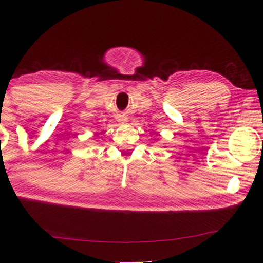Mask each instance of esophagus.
I'll return each mask as SVG.
<instances>
[{
    "label": "esophagus",
    "mask_w": 263,
    "mask_h": 263,
    "mask_svg": "<svg viewBox=\"0 0 263 263\" xmlns=\"http://www.w3.org/2000/svg\"><path fill=\"white\" fill-rule=\"evenodd\" d=\"M117 121L121 123V124H126L128 122V118L126 117L125 115H118L117 117Z\"/></svg>",
    "instance_id": "34e87169"
}]
</instances>
